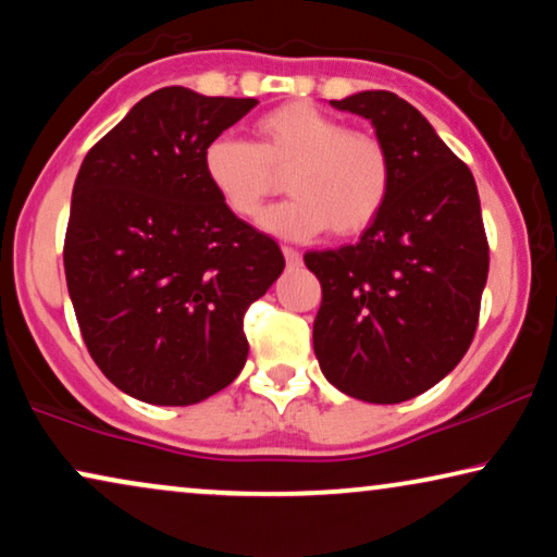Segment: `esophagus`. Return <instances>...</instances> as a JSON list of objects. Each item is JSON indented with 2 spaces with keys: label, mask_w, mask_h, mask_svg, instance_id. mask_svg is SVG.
<instances>
[{
  "label": "esophagus",
  "mask_w": 557,
  "mask_h": 557,
  "mask_svg": "<svg viewBox=\"0 0 557 557\" xmlns=\"http://www.w3.org/2000/svg\"><path fill=\"white\" fill-rule=\"evenodd\" d=\"M284 256H286V263L294 265V269H296V265H301V253H299V250L284 246Z\"/></svg>",
  "instance_id": "34e87169"
}]
</instances>
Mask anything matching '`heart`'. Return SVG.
Here are the masks:
<instances>
[{
	"instance_id": "1",
	"label": "heart",
	"mask_w": 557,
	"mask_h": 557,
	"mask_svg": "<svg viewBox=\"0 0 557 557\" xmlns=\"http://www.w3.org/2000/svg\"><path fill=\"white\" fill-rule=\"evenodd\" d=\"M256 144L218 136L202 151V172L212 193L235 218L256 220L263 202L288 174L294 197L265 212V231L309 238L330 227L349 238L375 223L393 185L385 144L347 128L317 106L292 101L265 111L253 124Z\"/></svg>"
}]
</instances>
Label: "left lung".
I'll return each mask as SVG.
<instances>
[{
    "label": "left lung",
    "mask_w": 557,
    "mask_h": 557,
    "mask_svg": "<svg viewBox=\"0 0 557 557\" xmlns=\"http://www.w3.org/2000/svg\"><path fill=\"white\" fill-rule=\"evenodd\" d=\"M334 109L372 121L393 164L383 212L360 243L311 250L322 284L314 352L324 377L368 403H403L444 380L474 339L490 273L474 174L391 90Z\"/></svg>",
    "instance_id": "obj_1"
}]
</instances>
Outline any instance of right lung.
Returning a JSON list of instances; mask_svg holds the SVG:
<instances>
[{"mask_svg":"<svg viewBox=\"0 0 557 557\" xmlns=\"http://www.w3.org/2000/svg\"><path fill=\"white\" fill-rule=\"evenodd\" d=\"M256 103L159 88L75 177L67 294L94 362L144 403L193 406L231 385L248 357L243 317L286 265L202 172L205 147Z\"/></svg>","mask_w":557,"mask_h":557,"instance_id":"add662e5","label":"right lung"}]
</instances>
